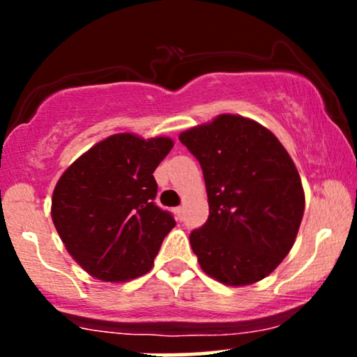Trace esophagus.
Returning a JSON list of instances; mask_svg holds the SVG:
<instances>
[{
    "mask_svg": "<svg viewBox=\"0 0 357 357\" xmlns=\"http://www.w3.org/2000/svg\"><path fill=\"white\" fill-rule=\"evenodd\" d=\"M183 213H184L183 206H178V208H174V215H176V218H178V220H183Z\"/></svg>",
    "mask_w": 357,
    "mask_h": 357,
    "instance_id": "34e87169",
    "label": "esophagus"
}]
</instances>
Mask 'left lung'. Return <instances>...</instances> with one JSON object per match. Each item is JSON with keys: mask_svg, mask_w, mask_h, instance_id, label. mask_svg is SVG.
<instances>
[{"mask_svg": "<svg viewBox=\"0 0 357 357\" xmlns=\"http://www.w3.org/2000/svg\"><path fill=\"white\" fill-rule=\"evenodd\" d=\"M198 159L210 216L190 243L208 275L255 284L278 267L304 216L297 167L280 141L255 121L223 114L179 134Z\"/></svg>", "mask_w": 357, "mask_h": 357, "instance_id": "1", "label": "left lung"}]
</instances>
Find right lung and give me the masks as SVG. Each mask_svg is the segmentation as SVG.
<instances>
[{"instance_id":"1","label":"right lung","mask_w":357,"mask_h":357,"mask_svg":"<svg viewBox=\"0 0 357 357\" xmlns=\"http://www.w3.org/2000/svg\"><path fill=\"white\" fill-rule=\"evenodd\" d=\"M173 147L167 137L116 134L61 174L52 220L65 248L90 275L124 282L151 270L176 221L154 203V169Z\"/></svg>"}]
</instances>
